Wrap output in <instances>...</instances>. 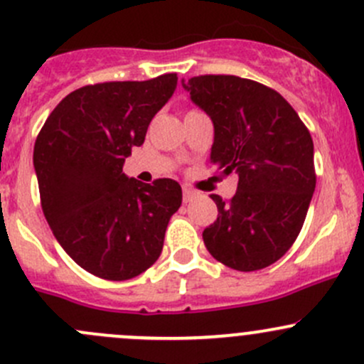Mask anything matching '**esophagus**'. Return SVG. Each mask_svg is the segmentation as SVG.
Instances as JSON below:
<instances>
[{
	"instance_id": "1",
	"label": "esophagus",
	"mask_w": 364,
	"mask_h": 364,
	"mask_svg": "<svg viewBox=\"0 0 364 364\" xmlns=\"http://www.w3.org/2000/svg\"><path fill=\"white\" fill-rule=\"evenodd\" d=\"M193 199H196V192L185 186V188H183V200H185V203H190V200Z\"/></svg>"
}]
</instances>
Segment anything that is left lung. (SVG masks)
I'll return each instance as SVG.
<instances>
[{
    "label": "left lung",
    "instance_id": "left-lung-1",
    "mask_svg": "<svg viewBox=\"0 0 364 364\" xmlns=\"http://www.w3.org/2000/svg\"><path fill=\"white\" fill-rule=\"evenodd\" d=\"M183 87L211 117V164L236 172L237 192L218 208L203 240L218 262L257 271L292 247L315 192L314 141L287 100L271 87L236 75L192 77Z\"/></svg>",
    "mask_w": 364,
    "mask_h": 364
}]
</instances>
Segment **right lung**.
<instances>
[{"mask_svg": "<svg viewBox=\"0 0 364 364\" xmlns=\"http://www.w3.org/2000/svg\"><path fill=\"white\" fill-rule=\"evenodd\" d=\"M176 73L84 86L47 117L33 151L43 215L63 250L87 273L130 280L160 257L181 205L174 179L128 178L124 159L172 97Z\"/></svg>", "mask_w": 364, "mask_h": 364, "instance_id": "1", "label": "right lung"}]
</instances>
